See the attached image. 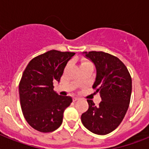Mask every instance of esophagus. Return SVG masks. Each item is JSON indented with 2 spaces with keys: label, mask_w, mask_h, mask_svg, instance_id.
Returning a JSON list of instances; mask_svg holds the SVG:
<instances>
[{
  "label": "esophagus",
  "mask_w": 149,
  "mask_h": 149,
  "mask_svg": "<svg viewBox=\"0 0 149 149\" xmlns=\"http://www.w3.org/2000/svg\"><path fill=\"white\" fill-rule=\"evenodd\" d=\"M79 98H77V97H74L73 98V101H77V100H78Z\"/></svg>",
  "instance_id": "esophagus-1"
}]
</instances>
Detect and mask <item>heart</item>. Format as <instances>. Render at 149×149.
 <instances>
[{"instance_id": "heart-1", "label": "heart", "mask_w": 149, "mask_h": 149, "mask_svg": "<svg viewBox=\"0 0 149 149\" xmlns=\"http://www.w3.org/2000/svg\"><path fill=\"white\" fill-rule=\"evenodd\" d=\"M88 63V62H84V63Z\"/></svg>"}]
</instances>
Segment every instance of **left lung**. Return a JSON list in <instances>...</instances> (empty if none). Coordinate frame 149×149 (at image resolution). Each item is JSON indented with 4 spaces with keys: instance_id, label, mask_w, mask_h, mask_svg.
Returning a JSON list of instances; mask_svg holds the SVG:
<instances>
[{
    "instance_id": "1",
    "label": "left lung",
    "mask_w": 149,
    "mask_h": 149,
    "mask_svg": "<svg viewBox=\"0 0 149 149\" xmlns=\"http://www.w3.org/2000/svg\"><path fill=\"white\" fill-rule=\"evenodd\" d=\"M94 63L95 81L93 87L99 93L101 101L98 106L87 100L89 109L81 116L84 127L98 135H105L120 125L128 109L132 81L123 63L103 51L83 52Z\"/></svg>"
}]
</instances>
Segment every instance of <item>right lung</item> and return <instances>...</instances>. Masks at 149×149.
I'll return each mask as SVG.
<instances>
[{
	"instance_id": "right-lung-1",
	"label": "right lung",
	"mask_w": 149,
	"mask_h": 149,
	"mask_svg": "<svg viewBox=\"0 0 149 149\" xmlns=\"http://www.w3.org/2000/svg\"><path fill=\"white\" fill-rule=\"evenodd\" d=\"M74 54L51 50L30 60L24 71L18 86L21 107L27 123L36 131L51 132L61 125L63 113L72 98L57 94L53 84L60 82Z\"/></svg>"
}]
</instances>
